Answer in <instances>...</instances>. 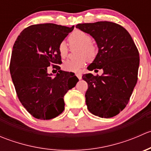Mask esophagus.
<instances>
[{
  "label": "esophagus",
  "mask_w": 151,
  "mask_h": 151,
  "mask_svg": "<svg viewBox=\"0 0 151 151\" xmlns=\"http://www.w3.org/2000/svg\"><path fill=\"white\" fill-rule=\"evenodd\" d=\"M76 76H77V78H78L79 80H81V79H82L81 73H76Z\"/></svg>",
  "instance_id": "obj_1"
}]
</instances>
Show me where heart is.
<instances>
[{
	"label": "heart",
	"instance_id": "heart-1",
	"mask_svg": "<svg viewBox=\"0 0 151 151\" xmlns=\"http://www.w3.org/2000/svg\"><path fill=\"white\" fill-rule=\"evenodd\" d=\"M70 45H77V55L78 58L74 59H68L63 62V68L67 71L77 72L86 63L87 60H93L97 55L98 48L91 41V36L88 33L80 30L72 32L68 38ZM58 53L61 58L66 57L68 49L64 42H61L58 47Z\"/></svg>",
	"mask_w": 151,
	"mask_h": 151
}]
</instances>
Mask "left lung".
<instances>
[{"instance_id":"left-lung-1","label":"left lung","mask_w":151,"mask_h":151,"mask_svg":"<svg viewBox=\"0 0 151 151\" xmlns=\"http://www.w3.org/2000/svg\"><path fill=\"white\" fill-rule=\"evenodd\" d=\"M76 28L91 35L99 48L88 69L104 71L101 76L89 73L82 77L88 85L85 93L88 110L100 118L115 116L129 103L137 82V48L129 32L114 22L77 24Z\"/></svg>"}]
</instances>
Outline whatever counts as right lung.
<instances>
[{
    "instance_id": "obj_1",
    "label": "right lung",
    "mask_w": 151,
    "mask_h": 151,
    "mask_svg": "<svg viewBox=\"0 0 151 151\" xmlns=\"http://www.w3.org/2000/svg\"><path fill=\"white\" fill-rule=\"evenodd\" d=\"M74 28L53 23L30 25L15 41L10 61L11 77L21 104L37 119L50 120L62 113L63 97L74 88L68 80L66 82L67 73L58 66L62 62L58 50L59 44ZM50 65L59 71L54 78L47 72ZM74 78L77 83L79 80Z\"/></svg>"
}]
</instances>
